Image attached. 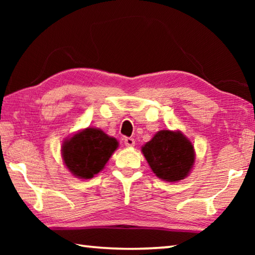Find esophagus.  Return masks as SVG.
<instances>
[{
	"label": "esophagus",
	"mask_w": 255,
	"mask_h": 255,
	"mask_svg": "<svg viewBox=\"0 0 255 255\" xmlns=\"http://www.w3.org/2000/svg\"><path fill=\"white\" fill-rule=\"evenodd\" d=\"M124 141H125V145L128 146V147H132V146H135V139L131 137H126Z\"/></svg>",
	"instance_id": "1"
}]
</instances>
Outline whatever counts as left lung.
I'll list each match as a JSON object with an SVG mask.
<instances>
[{"label": "left lung", "instance_id": "left-lung-1", "mask_svg": "<svg viewBox=\"0 0 255 255\" xmlns=\"http://www.w3.org/2000/svg\"><path fill=\"white\" fill-rule=\"evenodd\" d=\"M141 152L155 175L167 182L187 178L195 164L193 145L181 131L159 130Z\"/></svg>", "mask_w": 255, "mask_h": 255}]
</instances>
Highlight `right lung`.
<instances>
[{
	"instance_id": "right-lung-1",
	"label": "right lung",
	"mask_w": 255,
	"mask_h": 255,
	"mask_svg": "<svg viewBox=\"0 0 255 255\" xmlns=\"http://www.w3.org/2000/svg\"><path fill=\"white\" fill-rule=\"evenodd\" d=\"M118 147L116 138L99 128H85L64 140L62 157L68 171L80 179H91L109 161Z\"/></svg>"
}]
</instances>
